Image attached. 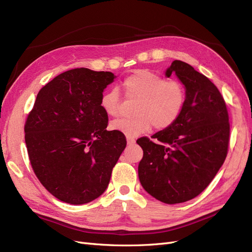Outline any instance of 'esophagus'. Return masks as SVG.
<instances>
[{"instance_id":"1","label":"esophagus","mask_w":252,"mask_h":252,"mask_svg":"<svg viewBox=\"0 0 252 252\" xmlns=\"http://www.w3.org/2000/svg\"><path fill=\"white\" fill-rule=\"evenodd\" d=\"M135 143V141L133 140V139H131V138H127V144L128 145H133Z\"/></svg>"}]
</instances>
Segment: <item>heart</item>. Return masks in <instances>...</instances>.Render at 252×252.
I'll list each match as a JSON object with an SVG mask.
<instances>
[{"label": "heart", "instance_id": "b5f03b06", "mask_svg": "<svg viewBox=\"0 0 252 252\" xmlns=\"http://www.w3.org/2000/svg\"><path fill=\"white\" fill-rule=\"evenodd\" d=\"M128 97L138 98L134 119L112 121L110 128L126 135L138 138L154 127L162 130L178 120L186 101L185 89L178 81H165L161 75L150 70H138L123 83ZM120 94L110 88L101 96V107L110 117L120 113Z\"/></svg>", "mask_w": 252, "mask_h": 252}]
</instances>
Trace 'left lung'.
Wrapping results in <instances>:
<instances>
[{"instance_id": "left-lung-1", "label": "left lung", "mask_w": 252, "mask_h": 252, "mask_svg": "<svg viewBox=\"0 0 252 252\" xmlns=\"http://www.w3.org/2000/svg\"><path fill=\"white\" fill-rule=\"evenodd\" d=\"M175 73L186 101L174 123L151 138L136 141L143 149L139 179L146 191L165 204L199 195L222 167L229 143V118L217 86L192 66L175 60L165 75Z\"/></svg>"}]
</instances>
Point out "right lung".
Segmentation results:
<instances>
[{"instance_id": "1", "label": "right lung", "mask_w": 252, "mask_h": 252, "mask_svg": "<svg viewBox=\"0 0 252 252\" xmlns=\"http://www.w3.org/2000/svg\"><path fill=\"white\" fill-rule=\"evenodd\" d=\"M116 78L109 71L75 68L36 95L25 124L26 147L36 178L60 201L86 204L108 187L126 147L123 133L106 129L108 116L100 103Z\"/></svg>"}]
</instances>
